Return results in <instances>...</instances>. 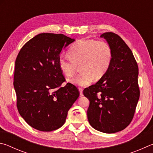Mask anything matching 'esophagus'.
I'll list each match as a JSON object with an SVG mask.
<instances>
[{"mask_svg":"<svg viewBox=\"0 0 153 153\" xmlns=\"http://www.w3.org/2000/svg\"><path fill=\"white\" fill-rule=\"evenodd\" d=\"M79 93H80V96H82L83 94H82V88H79Z\"/></svg>","mask_w":153,"mask_h":153,"instance_id":"1","label":"esophagus"}]
</instances>
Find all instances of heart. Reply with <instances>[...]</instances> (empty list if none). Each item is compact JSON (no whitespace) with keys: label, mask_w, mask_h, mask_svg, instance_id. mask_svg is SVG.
Returning <instances> with one entry per match:
<instances>
[{"label":"heart","mask_w":153,"mask_h":153,"mask_svg":"<svg viewBox=\"0 0 153 153\" xmlns=\"http://www.w3.org/2000/svg\"><path fill=\"white\" fill-rule=\"evenodd\" d=\"M69 55H61L58 65L66 76H72L80 65L81 72L69 80L76 86L86 87L102 77L110 66L112 51L108 43L102 40L81 39L69 50Z\"/></svg>","instance_id":"1"}]
</instances>
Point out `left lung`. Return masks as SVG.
I'll use <instances>...</instances> for the list:
<instances>
[{"instance_id":"1","label":"left lung","mask_w":153,"mask_h":153,"mask_svg":"<svg viewBox=\"0 0 153 153\" xmlns=\"http://www.w3.org/2000/svg\"><path fill=\"white\" fill-rule=\"evenodd\" d=\"M110 45L112 59L105 74L83 91L89 100L87 117L100 132L112 134L125 129L134 114L140 97L138 67L132 52L118 35H101Z\"/></svg>"}]
</instances>
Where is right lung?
Returning <instances> with one entry per match:
<instances>
[{
  "label": "right lung",
  "mask_w": 153,
  "mask_h": 153,
  "mask_svg": "<svg viewBox=\"0 0 153 153\" xmlns=\"http://www.w3.org/2000/svg\"><path fill=\"white\" fill-rule=\"evenodd\" d=\"M75 41L63 34L40 33L26 43L15 60L14 85L21 116L35 129L50 132L66 121L79 96L58 65L61 51Z\"/></svg>",
  "instance_id": "right-lung-1"
}]
</instances>
